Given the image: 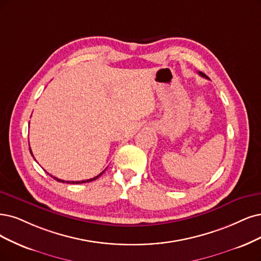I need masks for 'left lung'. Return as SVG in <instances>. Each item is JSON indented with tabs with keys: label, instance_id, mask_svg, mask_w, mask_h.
Masks as SVG:
<instances>
[{
	"label": "left lung",
	"instance_id": "1",
	"mask_svg": "<svg viewBox=\"0 0 261 261\" xmlns=\"http://www.w3.org/2000/svg\"><path fill=\"white\" fill-rule=\"evenodd\" d=\"M199 75H201L202 77H205V79H207V77H206V75H205L204 73H202V72H199Z\"/></svg>",
	"mask_w": 261,
	"mask_h": 261
}]
</instances>
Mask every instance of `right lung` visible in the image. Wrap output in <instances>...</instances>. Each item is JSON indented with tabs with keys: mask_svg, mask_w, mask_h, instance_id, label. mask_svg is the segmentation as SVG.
I'll list each match as a JSON object with an SVG mask.
<instances>
[{
	"mask_svg": "<svg viewBox=\"0 0 261 261\" xmlns=\"http://www.w3.org/2000/svg\"><path fill=\"white\" fill-rule=\"evenodd\" d=\"M30 152H31V155L33 156V153H32V150H31V148H30ZM34 157V156H33ZM104 173V171L102 172V173H100L99 175H96L95 177H93V178H89V179H86V180H79V181H70V180H63V179H60V178H57V177H54L53 175H50L51 177H54L57 181H60V182H67V184H82V182H89V181H92V180H94V179H96L98 177H100L102 174Z\"/></svg>",
	"mask_w": 261,
	"mask_h": 261,
	"instance_id": "obj_1",
	"label": "right lung"
}]
</instances>
